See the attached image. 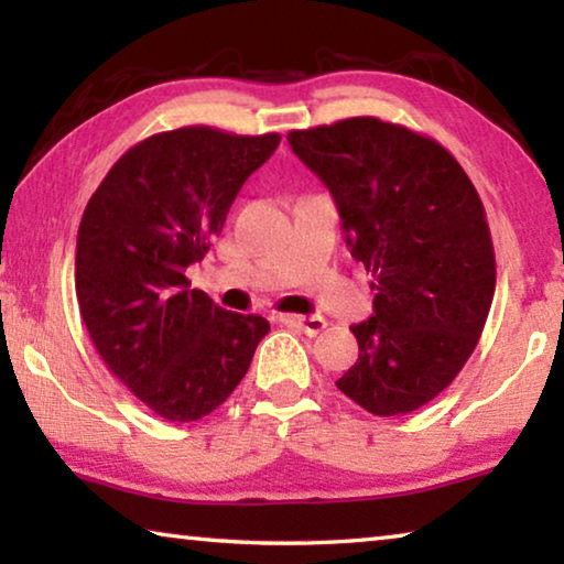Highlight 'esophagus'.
I'll return each instance as SVG.
<instances>
[{
  "label": "esophagus",
  "instance_id": "obj_1",
  "mask_svg": "<svg viewBox=\"0 0 564 564\" xmlns=\"http://www.w3.org/2000/svg\"><path fill=\"white\" fill-rule=\"evenodd\" d=\"M279 321H281V324L296 326L306 336H316V334H321V330L326 328V318L324 316H279Z\"/></svg>",
  "mask_w": 564,
  "mask_h": 564
}]
</instances>
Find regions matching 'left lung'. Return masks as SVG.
I'll use <instances>...</instances> for the list:
<instances>
[{"label":"left lung","mask_w":564,"mask_h":564,"mask_svg":"<svg viewBox=\"0 0 564 564\" xmlns=\"http://www.w3.org/2000/svg\"><path fill=\"white\" fill-rule=\"evenodd\" d=\"M289 145L328 187L377 291L373 316L351 326L359 361L336 387L377 416L416 411L467 364L495 296L475 185L440 142L379 118L293 130Z\"/></svg>","instance_id":"8db88e82"}]
</instances>
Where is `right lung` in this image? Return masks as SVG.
I'll return each instance as SVG.
<instances>
[{
    "label": "right lung",
    "mask_w": 564,
    "mask_h": 564,
    "mask_svg": "<svg viewBox=\"0 0 564 564\" xmlns=\"http://www.w3.org/2000/svg\"><path fill=\"white\" fill-rule=\"evenodd\" d=\"M279 132L181 128L138 142L110 167L77 230L75 289L89 338L115 377L167 422H198L246 377L271 324L191 291L250 173Z\"/></svg>",
    "instance_id": "obj_1"
}]
</instances>
